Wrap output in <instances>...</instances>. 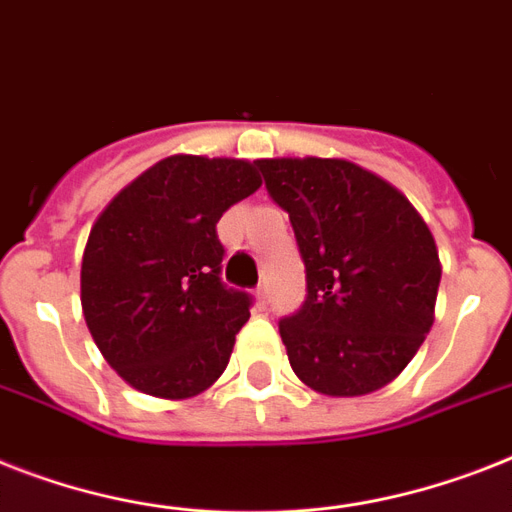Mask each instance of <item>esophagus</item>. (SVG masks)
I'll return each instance as SVG.
<instances>
[{
	"instance_id": "esophagus-1",
	"label": "esophagus",
	"mask_w": 512,
	"mask_h": 512,
	"mask_svg": "<svg viewBox=\"0 0 512 512\" xmlns=\"http://www.w3.org/2000/svg\"><path fill=\"white\" fill-rule=\"evenodd\" d=\"M255 302L260 310H265V305H268V289L265 286H257L255 289Z\"/></svg>"
}]
</instances>
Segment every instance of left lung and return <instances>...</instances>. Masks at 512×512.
I'll return each instance as SVG.
<instances>
[{"label": "left lung", "instance_id": "obj_1", "mask_svg": "<svg viewBox=\"0 0 512 512\" xmlns=\"http://www.w3.org/2000/svg\"><path fill=\"white\" fill-rule=\"evenodd\" d=\"M255 165L305 260V305L278 323L292 371L326 397L384 389L434 326L442 263L426 220L397 186L344 157Z\"/></svg>", "mask_w": 512, "mask_h": 512}]
</instances>
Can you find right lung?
<instances>
[{
    "label": "right lung",
    "mask_w": 512,
    "mask_h": 512,
    "mask_svg": "<svg viewBox=\"0 0 512 512\" xmlns=\"http://www.w3.org/2000/svg\"><path fill=\"white\" fill-rule=\"evenodd\" d=\"M260 186L249 160L170 155L94 220L81 263L83 318L102 357L141 394L191 400L226 371L249 297L220 281L215 226Z\"/></svg>",
    "instance_id": "right-lung-1"
}]
</instances>
